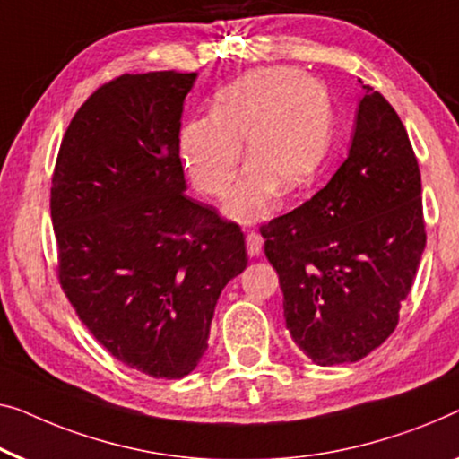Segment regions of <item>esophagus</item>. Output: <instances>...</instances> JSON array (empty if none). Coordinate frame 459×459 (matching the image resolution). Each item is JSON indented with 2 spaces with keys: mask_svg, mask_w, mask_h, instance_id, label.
<instances>
[{
  "mask_svg": "<svg viewBox=\"0 0 459 459\" xmlns=\"http://www.w3.org/2000/svg\"><path fill=\"white\" fill-rule=\"evenodd\" d=\"M246 248H248V256L261 255V248H263L261 234H256V231H250V234L246 236Z\"/></svg>",
  "mask_w": 459,
  "mask_h": 459,
  "instance_id": "34e87169",
  "label": "esophagus"
}]
</instances>
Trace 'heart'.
<instances>
[{
  "instance_id": "b5f03b06",
  "label": "heart",
  "mask_w": 459,
  "mask_h": 459,
  "mask_svg": "<svg viewBox=\"0 0 459 459\" xmlns=\"http://www.w3.org/2000/svg\"><path fill=\"white\" fill-rule=\"evenodd\" d=\"M335 116L327 91L291 70H252L217 92L211 117L180 130V155L198 192L223 196L244 159V180L225 213L250 223L269 213L273 186L290 195L307 184L333 143Z\"/></svg>"
}]
</instances>
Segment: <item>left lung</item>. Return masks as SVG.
Returning <instances> with one entry per match:
<instances>
[{
	"label": "left lung",
	"instance_id": "8db88e82",
	"mask_svg": "<svg viewBox=\"0 0 459 459\" xmlns=\"http://www.w3.org/2000/svg\"><path fill=\"white\" fill-rule=\"evenodd\" d=\"M364 91L340 169L261 228L285 327L321 367L362 360L394 333L427 246L408 132L381 92Z\"/></svg>",
	"mask_w": 459,
	"mask_h": 459
}]
</instances>
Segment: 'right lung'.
Wrapping results in <instances>:
<instances>
[{
	"mask_svg": "<svg viewBox=\"0 0 459 459\" xmlns=\"http://www.w3.org/2000/svg\"><path fill=\"white\" fill-rule=\"evenodd\" d=\"M195 81L165 70L99 86L51 180L64 294L111 356L155 378L196 368L219 294L248 264L240 228L184 195L180 117Z\"/></svg>",
	"mask_w": 459,
	"mask_h": 459,
	"instance_id": "1",
	"label": "right lung"
}]
</instances>
